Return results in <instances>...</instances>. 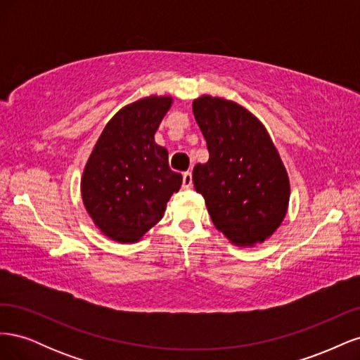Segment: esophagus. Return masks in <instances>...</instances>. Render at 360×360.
I'll return each mask as SVG.
<instances>
[{"label":"esophagus","mask_w":360,"mask_h":360,"mask_svg":"<svg viewBox=\"0 0 360 360\" xmlns=\"http://www.w3.org/2000/svg\"><path fill=\"white\" fill-rule=\"evenodd\" d=\"M183 188L184 189L192 188V172H189V171L183 174Z\"/></svg>","instance_id":"obj_1"}]
</instances>
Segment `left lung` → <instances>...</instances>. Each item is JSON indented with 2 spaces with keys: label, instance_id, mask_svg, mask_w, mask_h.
I'll return each mask as SVG.
<instances>
[{
  "label": "left lung",
  "instance_id": "obj_1",
  "mask_svg": "<svg viewBox=\"0 0 360 360\" xmlns=\"http://www.w3.org/2000/svg\"><path fill=\"white\" fill-rule=\"evenodd\" d=\"M209 160L192 172L212 222L237 246L263 243L284 221L290 180L259 120L236 102L201 96L192 103Z\"/></svg>",
  "mask_w": 360,
  "mask_h": 360
}]
</instances>
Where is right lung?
Segmentation results:
<instances>
[{"instance_id": "add662e5", "label": "right lung", "mask_w": 360, "mask_h": 360, "mask_svg": "<svg viewBox=\"0 0 360 360\" xmlns=\"http://www.w3.org/2000/svg\"><path fill=\"white\" fill-rule=\"evenodd\" d=\"M172 97L150 96L122 108L108 124L86 162L81 192L99 230L120 243L138 242L156 225L181 174L171 171L168 151L155 134Z\"/></svg>"}]
</instances>
